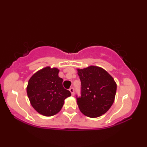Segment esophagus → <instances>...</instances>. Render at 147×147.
I'll list each match as a JSON object with an SVG mask.
<instances>
[{
    "label": "esophagus",
    "instance_id": "1",
    "mask_svg": "<svg viewBox=\"0 0 147 147\" xmlns=\"http://www.w3.org/2000/svg\"><path fill=\"white\" fill-rule=\"evenodd\" d=\"M69 91H70V92L71 93L72 95H74V88H70V89H69Z\"/></svg>",
    "mask_w": 147,
    "mask_h": 147
}]
</instances>
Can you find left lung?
<instances>
[{
	"label": "left lung",
	"instance_id": "obj_1",
	"mask_svg": "<svg viewBox=\"0 0 147 147\" xmlns=\"http://www.w3.org/2000/svg\"><path fill=\"white\" fill-rule=\"evenodd\" d=\"M81 81V96L76 101L80 110L91 118L102 115L115 100L117 84L113 77L100 67L77 69Z\"/></svg>",
	"mask_w": 147,
	"mask_h": 147
}]
</instances>
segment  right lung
<instances>
[{
	"instance_id": "1",
	"label": "right lung",
	"mask_w": 147,
	"mask_h": 147,
	"mask_svg": "<svg viewBox=\"0 0 147 147\" xmlns=\"http://www.w3.org/2000/svg\"><path fill=\"white\" fill-rule=\"evenodd\" d=\"M59 71L56 67H46L34 74L28 81L26 92L31 105L44 116L58 113L65 99L71 95V92L63 87Z\"/></svg>"
}]
</instances>
